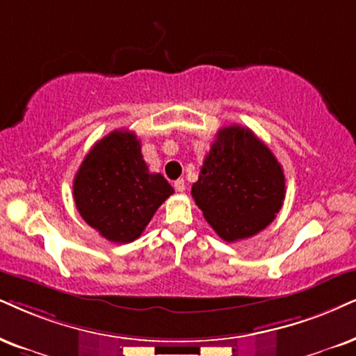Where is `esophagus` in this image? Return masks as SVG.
Masks as SVG:
<instances>
[{"instance_id":"esophagus-1","label":"esophagus","mask_w":356,"mask_h":356,"mask_svg":"<svg viewBox=\"0 0 356 356\" xmlns=\"http://www.w3.org/2000/svg\"><path fill=\"white\" fill-rule=\"evenodd\" d=\"M174 188L177 192H184L186 191V182H184V179H177V181L174 182Z\"/></svg>"}]
</instances>
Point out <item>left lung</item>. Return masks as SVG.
Wrapping results in <instances>:
<instances>
[{
    "label": "left lung",
    "mask_w": 356,
    "mask_h": 356,
    "mask_svg": "<svg viewBox=\"0 0 356 356\" xmlns=\"http://www.w3.org/2000/svg\"><path fill=\"white\" fill-rule=\"evenodd\" d=\"M192 197L222 240H245L264 230L281 210L284 170L251 129L232 124L217 133Z\"/></svg>",
    "instance_id": "obj_1"
}]
</instances>
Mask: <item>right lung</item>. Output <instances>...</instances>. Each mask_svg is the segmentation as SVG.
I'll list each match as a JSON object with an SVG mask.
<instances>
[{
    "label": "right lung",
    "mask_w": 356,
    "mask_h": 356,
    "mask_svg": "<svg viewBox=\"0 0 356 356\" xmlns=\"http://www.w3.org/2000/svg\"><path fill=\"white\" fill-rule=\"evenodd\" d=\"M172 193L163 175L149 172L141 143L126 129H115L97 141L74 179L80 217L113 243H131L141 236Z\"/></svg>",
    "instance_id": "right-lung-1"
}]
</instances>
